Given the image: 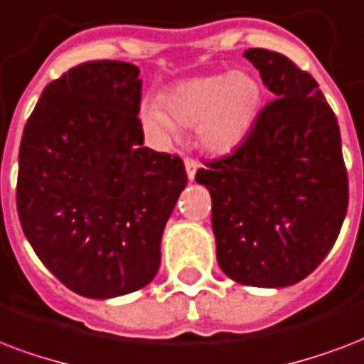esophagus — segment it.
I'll use <instances>...</instances> for the list:
<instances>
[{
  "mask_svg": "<svg viewBox=\"0 0 364 364\" xmlns=\"http://www.w3.org/2000/svg\"><path fill=\"white\" fill-rule=\"evenodd\" d=\"M184 165H186V173H188V178L190 180L196 178V173H197V168H199V163H197L196 159H191V157H186Z\"/></svg>",
  "mask_w": 364,
  "mask_h": 364,
  "instance_id": "esophagus-1",
  "label": "esophagus"
}]
</instances>
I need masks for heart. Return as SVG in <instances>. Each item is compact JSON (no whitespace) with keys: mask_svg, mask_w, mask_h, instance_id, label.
<instances>
[{"mask_svg":"<svg viewBox=\"0 0 364 364\" xmlns=\"http://www.w3.org/2000/svg\"><path fill=\"white\" fill-rule=\"evenodd\" d=\"M262 102L260 81L245 70H235L180 81L163 95L168 112L156 104H144L140 121L157 138L173 136L176 123L196 125L203 148L226 156L237 150L255 129Z\"/></svg>","mask_w":364,"mask_h":364,"instance_id":"1","label":"heart"}]
</instances>
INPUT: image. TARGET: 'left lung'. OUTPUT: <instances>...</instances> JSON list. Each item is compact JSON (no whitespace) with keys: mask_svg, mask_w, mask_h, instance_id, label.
I'll return each instance as SVG.
<instances>
[{"mask_svg":"<svg viewBox=\"0 0 364 364\" xmlns=\"http://www.w3.org/2000/svg\"><path fill=\"white\" fill-rule=\"evenodd\" d=\"M275 100L232 156L196 180L210 191L216 260L249 287L298 283L325 260L348 210L338 121L317 81L287 56L249 49Z\"/></svg>","mask_w":364,"mask_h":364,"instance_id":"left-lung-1","label":"left lung"}]
</instances>
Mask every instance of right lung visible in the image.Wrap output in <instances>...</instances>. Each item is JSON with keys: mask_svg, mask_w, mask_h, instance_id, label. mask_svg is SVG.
<instances>
[{"mask_svg": "<svg viewBox=\"0 0 364 364\" xmlns=\"http://www.w3.org/2000/svg\"><path fill=\"white\" fill-rule=\"evenodd\" d=\"M140 70L72 68L45 87L22 134L16 210L45 267L85 298L142 289L188 184L178 156L142 146Z\"/></svg>", "mask_w": 364, "mask_h": 364, "instance_id": "add662e5", "label": "right lung"}]
</instances>
